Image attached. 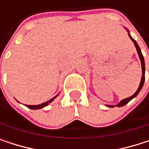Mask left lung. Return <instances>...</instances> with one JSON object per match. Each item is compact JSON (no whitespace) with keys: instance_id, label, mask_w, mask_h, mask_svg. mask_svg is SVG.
<instances>
[{"instance_id":"left-lung-1","label":"left lung","mask_w":149,"mask_h":149,"mask_svg":"<svg viewBox=\"0 0 149 149\" xmlns=\"http://www.w3.org/2000/svg\"><path fill=\"white\" fill-rule=\"evenodd\" d=\"M130 35V34H129ZM130 39L132 40V41L134 42V45H135V47H136V50H137V52H138V54H139V57H140V58H141V67H142V77H141V83H140V85H139V88H138V90H137V91L134 93L133 96H131L130 97H128V98H126V99H123V101H121L119 104H117L116 106H118V107H122V106H124V105H126V104H128L130 100H132L134 97H135L137 95H138V93L140 92V91L142 89V86H143V84H144V81H145V62H144V58H143V55H142V53H141V49H140V47H139V45L138 44L136 43V41L134 40V39L130 35ZM109 107H111V108H113V107H115L114 105H109Z\"/></svg>"}]
</instances>
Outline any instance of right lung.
Instances as JSON below:
<instances>
[{
  "instance_id": "1",
  "label": "right lung",
  "mask_w": 149,
  "mask_h": 149,
  "mask_svg": "<svg viewBox=\"0 0 149 149\" xmlns=\"http://www.w3.org/2000/svg\"><path fill=\"white\" fill-rule=\"evenodd\" d=\"M57 97V96H56ZM56 97H54L53 98H52V99H50L49 101H47V102H45L44 104H39V105H26L27 108H29V109H41V108H43V107H45L46 105H48V104H50V103H52V100Z\"/></svg>"
}]
</instances>
